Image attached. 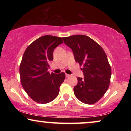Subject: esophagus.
<instances>
[{"label":"esophagus","mask_w":131,"mask_h":131,"mask_svg":"<svg viewBox=\"0 0 131 131\" xmlns=\"http://www.w3.org/2000/svg\"><path fill=\"white\" fill-rule=\"evenodd\" d=\"M70 76V74H66V78H69V77Z\"/></svg>","instance_id":"esophagus-1"}]
</instances>
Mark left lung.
I'll return each instance as SVG.
<instances>
[{"label": "left lung", "instance_id": "obj_1", "mask_svg": "<svg viewBox=\"0 0 131 131\" xmlns=\"http://www.w3.org/2000/svg\"><path fill=\"white\" fill-rule=\"evenodd\" d=\"M62 39L72 50L75 61L83 67L81 70L84 78H77L78 85L73 89L75 96L87 104L96 103L108 89L112 75L104 51L87 36L77 35Z\"/></svg>", "mask_w": 131, "mask_h": 131}]
</instances>
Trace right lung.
<instances>
[{
  "mask_svg": "<svg viewBox=\"0 0 131 131\" xmlns=\"http://www.w3.org/2000/svg\"><path fill=\"white\" fill-rule=\"evenodd\" d=\"M62 43L61 37L43 36L31 43L23 54L19 66L21 85L37 103H48L58 95L65 73L50 74L48 69L53 60L55 48Z\"/></svg>",
  "mask_w": 131,
  "mask_h": 131,
  "instance_id": "obj_1",
  "label": "right lung"
}]
</instances>
